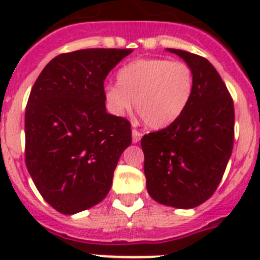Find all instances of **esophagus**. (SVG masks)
Here are the masks:
<instances>
[{"instance_id": "1", "label": "esophagus", "mask_w": 260, "mask_h": 260, "mask_svg": "<svg viewBox=\"0 0 260 260\" xmlns=\"http://www.w3.org/2000/svg\"><path fill=\"white\" fill-rule=\"evenodd\" d=\"M140 139H142V134H140L138 129H132V142L139 143L140 142Z\"/></svg>"}]
</instances>
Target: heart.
<instances>
[{
    "instance_id": "1",
    "label": "heart",
    "mask_w": 260,
    "mask_h": 260,
    "mask_svg": "<svg viewBox=\"0 0 260 260\" xmlns=\"http://www.w3.org/2000/svg\"><path fill=\"white\" fill-rule=\"evenodd\" d=\"M118 85L105 87V101L114 114L132 106L146 125L166 128L185 113L194 91L191 67L166 58L138 59L118 71Z\"/></svg>"
}]
</instances>
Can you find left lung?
Instances as JSON below:
<instances>
[{
    "label": "left lung",
    "instance_id": "1",
    "mask_svg": "<svg viewBox=\"0 0 260 260\" xmlns=\"http://www.w3.org/2000/svg\"><path fill=\"white\" fill-rule=\"evenodd\" d=\"M193 70L194 91L185 113L171 125L143 136L147 190L159 204L191 209L209 200L234 148V101L212 63L167 48Z\"/></svg>",
    "mask_w": 260,
    "mask_h": 260
}]
</instances>
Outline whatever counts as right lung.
<instances>
[{"label":"right lung","instance_id":"obj_1","mask_svg":"<svg viewBox=\"0 0 260 260\" xmlns=\"http://www.w3.org/2000/svg\"><path fill=\"white\" fill-rule=\"evenodd\" d=\"M132 50L89 48L55 56L30 90L25 165L42 197L63 214L97 205L132 143L131 122L106 113L104 81Z\"/></svg>","mask_w":260,"mask_h":260}]
</instances>
